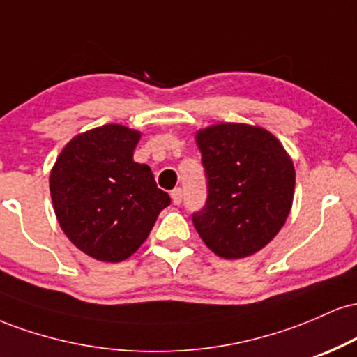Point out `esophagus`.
I'll list each match as a JSON object with an SVG mask.
<instances>
[{
	"label": "esophagus",
	"mask_w": 357,
	"mask_h": 357,
	"mask_svg": "<svg viewBox=\"0 0 357 357\" xmlns=\"http://www.w3.org/2000/svg\"><path fill=\"white\" fill-rule=\"evenodd\" d=\"M171 199H173L174 204L181 203V199H183V191H181V188H176V190L171 191Z\"/></svg>",
	"instance_id": "obj_1"
}]
</instances>
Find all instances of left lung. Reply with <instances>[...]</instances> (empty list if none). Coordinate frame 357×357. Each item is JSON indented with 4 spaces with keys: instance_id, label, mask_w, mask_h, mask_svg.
<instances>
[{
    "instance_id": "obj_1",
    "label": "left lung",
    "mask_w": 357,
    "mask_h": 357,
    "mask_svg": "<svg viewBox=\"0 0 357 357\" xmlns=\"http://www.w3.org/2000/svg\"><path fill=\"white\" fill-rule=\"evenodd\" d=\"M208 199L192 215L196 231L225 260L257 253L292 210L296 169L282 142L258 126L220 122L196 130Z\"/></svg>"
}]
</instances>
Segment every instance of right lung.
<instances>
[{"label":"right lung","instance_id":"add662e5","mask_svg":"<svg viewBox=\"0 0 357 357\" xmlns=\"http://www.w3.org/2000/svg\"><path fill=\"white\" fill-rule=\"evenodd\" d=\"M139 139L121 124L93 127L67 142L50 171L61 231L96 260L117 264L136 253L171 203L151 167L132 159Z\"/></svg>","mask_w":357,"mask_h":357}]
</instances>
